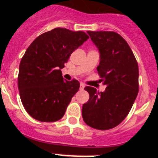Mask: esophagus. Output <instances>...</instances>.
I'll list each match as a JSON object with an SVG mask.
<instances>
[{
  "label": "esophagus",
  "instance_id": "obj_1",
  "mask_svg": "<svg viewBox=\"0 0 158 158\" xmlns=\"http://www.w3.org/2000/svg\"><path fill=\"white\" fill-rule=\"evenodd\" d=\"M85 89V85L83 83L80 84V90H83Z\"/></svg>",
  "mask_w": 158,
  "mask_h": 158
}]
</instances>
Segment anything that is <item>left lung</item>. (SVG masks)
I'll use <instances>...</instances> for the list:
<instances>
[{
  "label": "left lung",
  "mask_w": 158,
  "mask_h": 158,
  "mask_svg": "<svg viewBox=\"0 0 158 158\" xmlns=\"http://www.w3.org/2000/svg\"><path fill=\"white\" fill-rule=\"evenodd\" d=\"M100 52L97 66L104 92L85 88L89 100L82 107V117L87 125L105 131L123 122L139 93V65L131 47L114 31H87Z\"/></svg>",
  "instance_id": "1"
}]
</instances>
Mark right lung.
Here are the masks:
<instances>
[{
  "instance_id": "right-lung-1",
  "label": "right lung",
  "mask_w": 158,
  "mask_h": 158,
  "mask_svg": "<svg viewBox=\"0 0 158 158\" xmlns=\"http://www.w3.org/2000/svg\"><path fill=\"white\" fill-rule=\"evenodd\" d=\"M88 39L85 32L57 27L38 36L29 46L19 63L18 89L32 118L55 122L63 117L80 83L64 80L61 69Z\"/></svg>"
}]
</instances>
